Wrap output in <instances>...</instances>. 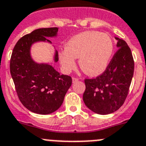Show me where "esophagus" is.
<instances>
[{"mask_svg": "<svg viewBox=\"0 0 146 146\" xmlns=\"http://www.w3.org/2000/svg\"><path fill=\"white\" fill-rule=\"evenodd\" d=\"M73 83H75L76 82V81H78V78H76V77H73Z\"/></svg>", "mask_w": 146, "mask_h": 146, "instance_id": "1", "label": "esophagus"}]
</instances>
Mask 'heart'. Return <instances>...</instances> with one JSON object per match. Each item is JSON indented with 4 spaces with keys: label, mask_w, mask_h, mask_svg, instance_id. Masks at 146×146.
Wrapping results in <instances>:
<instances>
[{
    "label": "heart",
    "mask_w": 146,
    "mask_h": 146,
    "mask_svg": "<svg viewBox=\"0 0 146 146\" xmlns=\"http://www.w3.org/2000/svg\"><path fill=\"white\" fill-rule=\"evenodd\" d=\"M113 52V43L107 34L86 31L74 35L60 53L62 66L66 71L75 67V58H79L81 70L89 76L104 72Z\"/></svg>",
    "instance_id": "b5f03b06"
}]
</instances>
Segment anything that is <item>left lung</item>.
Here are the masks:
<instances>
[{
    "label": "left lung",
    "instance_id": "obj_1",
    "mask_svg": "<svg viewBox=\"0 0 146 146\" xmlns=\"http://www.w3.org/2000/svg\"><path fill=\"white\" fill-rule=\"evenodd\" d=\"M115 39L119 48L106 70L96 78L84 79V102L88 108L101 115L115 112L124 104L134 73L135 62L130 48L123 39Z\"/></svg>",
    "mask_w": 146,
    "mask_h": 146
}]
</instances>
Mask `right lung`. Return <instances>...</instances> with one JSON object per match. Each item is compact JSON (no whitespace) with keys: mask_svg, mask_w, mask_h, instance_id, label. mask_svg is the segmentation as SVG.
I'll return each instance as SVG.
<instances>
[{"mask_svg":"<svg viewBox=\"0 0 146 146\" xmlns=\"http://www.w3.org/2000/svg\"><path fill=\"white\" fill-rule=\"evenodd\" d=\"M57 31L58 27L35 30L18 40L11 54L10 72L18 98L26 108L35 113L46 115L57 111L71 86L70 76L60 75L49 65L35 63L30 55L33 43L51 42L46 37L55 36ZM58 60L57 52L55 61Z\"/></svg>","mask_w":146,"mask_h":146,"instance_id":"add662e5","label":"right lung"}]
</instances>
